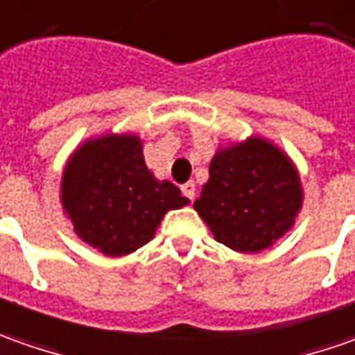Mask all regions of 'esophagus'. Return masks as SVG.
Instances as JSON below:
<instances>
[{
    "instance_id": "esophagus-1",
    "label": "esophagus",
    "mask_w": 355,
    "mask_h": 355,
    "mask_svg": "<svg viewBox=\"0 0 355 355\" xmlns=\"http://www.w3.org/2000/svg\"><path fill=\"white\" fill-rule=\"evenodd\" d=\"M182 194H184L189 200H194V194H196V184H194L192 180H189L187 184H182Z\"/></svg>"
}]
</instances>
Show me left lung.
Returning a JSON list of instances; mask_svg holds the SVG:
<instances>
[{"instance_id":"obj_1","label":"left lung","mask_w":355,"mask_h":355,"mask_svg":"<svg viewBox=\"0 0 355 355\" xmlns=\"http://www.w3.org/2000/svg\"><path fill=\"white\" fill-rule=\"evenodd\" d=\"M302 202L299 168L287 151L250 135L218 147L194 210L216 241L239 253H259L293 230Z\"/></svg>"}]
</instances>
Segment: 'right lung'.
<instances>
[{"label":"right lung","mask_w":355,"mask_h":355,"mask_svg":"<svg viewBox=\"0 0 355 355\" xmlns=\"http://www.w3.org/2000/svg\"><path fill=\"white\" fill-rule=\"evenodd\" d=\"M159 180L143 157L137 133H102L70 153L60 178V206L84 243L121 257L155 238L166 212L189 204Z\"/></svg>","instance_id":"add662e5"}]
</instances>
